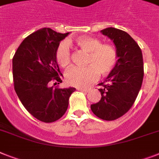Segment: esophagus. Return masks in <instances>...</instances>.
<instances>
[{
	"label": "esophagus",
	"instance_id": "1",
	"mask_svg": "<svg viewBox=\"0 0 159 159\" xmlns=\"http://www.w3.org/2000/svg\"><path fill=\"white\" fill-rule=\"evenodd\" d=\"M77 90L80 92H84V93H88L89 92V89H82V88H77Z\"/></svg>",
	"mask_w": 159,
	"mask_h": 159
}]
</instances>
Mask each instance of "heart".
Segmentation results:
<instances>
[{
	"label": "heart",
	"instance_id": "1",
	"mask_svg": "<svg viewBox=\"0 0 159 159\" xmlns=\"http://www.w3.org/2000/svg\"><path fill=\"white\" fill-rule=\"evenodd\" d=\"M76 46L87 53L84 67L72 66L65 73V80L69 85L85 88L98 79V72L106 75L112 71L117 62V51L111 44H102L98 39L88 36L79 37L75 40ZM55 59L61 67L70 63V51L66 42L57 44L55 50Z\"/></svg>",
	"mask_w": 159,
	"mask_h": 159
}]
</instances>
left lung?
Segmentation results:
<instances>
[{
	"label": "left lung",
	"mask_w": 159,
	"mask_h": 159,
	"mask_svg": "<svg viewBox=\"0 0 159 159\" xmlns=\"http://www.w3.org/2000/svg\"><path fill=\"white\" fill-rule=\"evenodd\" d=\"M113 40L117 62L104 82L99 84L102 98L91 110L98 118L111 121L126 114L134 104L142 84L144 64L141 48L126 31L115 27L101 31Z\"/></svg>",
	"instance_id": "1"
}]
</instances>
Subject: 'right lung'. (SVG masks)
<instances>
[{
    "mask_svg": "<svg viewBox=\"0 0 159 159\" xmlns=\"http://www.w3.org/2000/svg\"><path fill=\"white\" fill-rule=\"evenodd\" d=\"M68 34L46 27L38 30L25 38L13 57L14 90L26 110L44 123L62 117L69 98L75 91V88L50 86L53 82H62L55 50Z\"/></svg>",
    "mask_w": 159,
    "mask_h": 159,
    "instance_id": "right-lung-1",
    "label": "right lung"
}]
</instances>
